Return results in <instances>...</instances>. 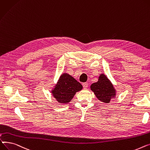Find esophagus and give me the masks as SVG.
I'll return each instance as SVG.
<instances>
[{"label":"esophagus","mask_w":150,"mask_h":150,"mask_svg":"<svg viewBox=\"0 0 150 150\" xmlns=\"http://www.w3.org/2000/svg\"><path fill=\"white\" fill-rule=\"evenodd\" d=\"M82 85H83V88H87L88 87V83H83L82 84Z\"/></svg>","instance_id":"obj_1"}]
</instances>
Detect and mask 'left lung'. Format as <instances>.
<instances>
[{
	"label": "left lung",
	"instance_id": "left-lung-1",
	"mask_svg": "<svg viewBox=\"0 0 150 150\" xmlns=\"http://www.w3.org/2000/svg\"><path fill=\"white\" fill-rule=\"evenodd\" d=\"M90 88L96 98L105 103H110L112 99L115 98L116 95V90L113 85L104 74H101L98 81L93 83Z\"/></svg>",
	"mask_w": 150,
	"mask_h": 150
}]
</instances>
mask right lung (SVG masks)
I'll return each mask as SVG.
<instances>
[{"instance_id":"obj_1","label":"right lung","mask_w":150,"mask_h":150,"mask_svg":"<svg viewBox=\"0 0 150 150\" xmlns=\"http://www.w3.org/2000/svg\"><path fill=\"white\" fill-rule=\"evenodd\" d=\"M82 85L67 73L61 74L51 90L52 96L60 103L67 104L72 100L76 93L82 89Z\"/></svg>"}]
</instances>
